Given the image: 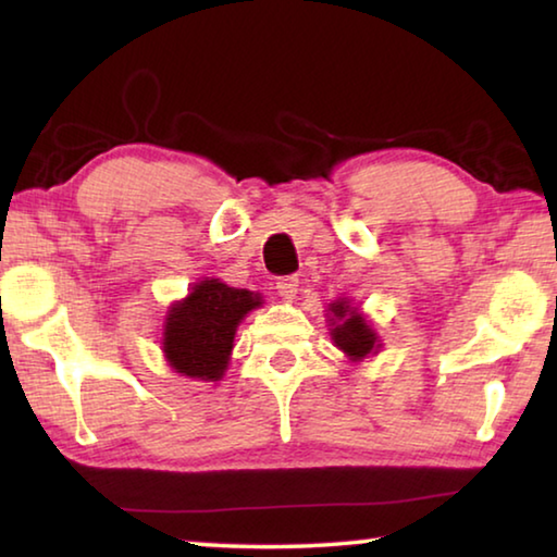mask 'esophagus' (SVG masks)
Instances as JSON below:
<instances>
[{
    "label": "esophagus",
    "mask_w": 557,
    "mask_h": 557,
    "mask_svg": "<svg viewBox=\"0 0 557 557\" xmlns=\"http://www.w3.org/2000/svg\"><path fill=\"white\" fill-rule=\"evenodd\" d=\"M297 287H299V277L297 275H287L277 280V295L282 299H295L297 297Z\"/></svg>",
    "instance_id": "34e87169"
}]
</instances>
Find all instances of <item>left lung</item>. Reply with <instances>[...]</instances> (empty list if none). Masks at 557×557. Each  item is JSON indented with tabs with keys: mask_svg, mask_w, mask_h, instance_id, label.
I'll return each mask as SVG.
<instances>
[{
	"mask_svg": "<svg viewBox=\"0 0 557 557\" xmlns=\"http://www.w3.org/2000/svg\"><path fill=\"white\" fill-rule=\"evenodd\" d=\"M332 312L336 319H342L338 324L334 322L336 329H332L334 344L342 348L344 354L351 356L354 361L369 356L375 348V334H373V329L366 324V319L358 312H354L346 301H336V305L332 307Z\"/></svg>",
	"mask_w": 557,
	"mask_h": 557,
	"instance_id": "left-lung-1",
	"label": "left lung"
}]
</instances>
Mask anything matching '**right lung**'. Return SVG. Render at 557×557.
<instances>
[{"label": "right lung", "instance_id": "obj_1", "mask_svg": "<svg viewBox=\"0 0 557 557\" xmlns=\"http://www.w3.org/2000/svg\"><path fill=\"white\" fill-rule=\"evenodd\" d=\"M260 305V297L248 289L201 280L166 314L164 354L169 366L188 379L219 381L228 366L235 329Z\"/></svg>", "mask_w": 557, "mask_h": 557}]
</instances>
